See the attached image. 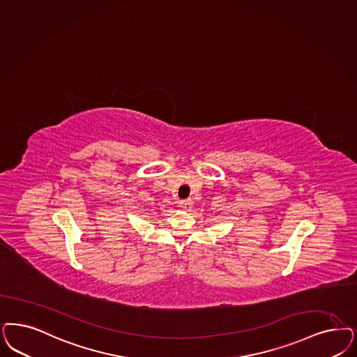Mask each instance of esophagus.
I'll use <instances>...</instances> for the list:
<instances>
[{
	"instance_id": "esophagus-1",
	"label": "esophagus",
	"mask_w": 357,
	"mask_h": 357,
	"mask_svg": "<svg viewBox=\"0 0 357 357\" xmlns=\"http://www.w3.org/2000/svg\"><path fill=\"white\" fill-rule=\"evenodd\" d=\"M179 204H181L182 209H185V211H188V209L192 208V200H191V199H185V200H182Z\"/></svg>"
}]
</instances>
